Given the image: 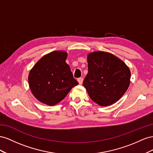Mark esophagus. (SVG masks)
Returning <instances> with one entry per match:
<instances>
[{"mask_svg":"<svg viewBox=\"0 0 153 153\" xmlns=\"http://www.w3.org/2000/svg\"><path fill=\"white\" fill-rule=\"evenodd\" d=\"M77 81H78V82H79V85H82V81H83V79H82V77H79L77 79Z\"/></svg>","mask_w":153,"mask_h":153,"instance_id":"obj_1","label":"esophagus"}]
</instances>
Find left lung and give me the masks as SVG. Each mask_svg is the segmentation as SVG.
<instances>
[{"mask_svg":"<svg viewBox=\"0 0 153 153\" xmlns=\"http://www.w3.org/2000/svg\"><path fill=\"white\" fill-rule=\"evenodd\" d=\"M87 62L88 74L83 85L90 99L101 106L119 101L130 84L129 67L115 55L104 51L89 53Z\"/></svg>","mask_w":153,"mask_h":153,"instance_id":"1","label":"left lung"}]
</instances>
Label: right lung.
<instances>
[{"label": "right lung", "instance_id": "right-lung-1", "mask_svg": "<svg viewBox=\"0 0 153 153\" xmlns=\"http://www.w3.org/2000/svg\"><path fill=\"white\" fill-rule=\"evenodd\" d=\"M67 55L64 51H52L39 59L29 72L30 91L39 101L48 106L62 101L79 84L65 62Z\"/></svg>", "mask_w": 153, "mask_h": 153}]
</instances>
